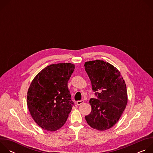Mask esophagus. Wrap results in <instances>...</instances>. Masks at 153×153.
<instances>
[{
    "mask_svg": "<svg viewBox=\"0 0 153 153\" xmlns=\"http://www.w3.org/2000/svg\"><path fill=\"white\" fill-rule=\"evenodd\" d=\"M83 102H84V101H83V100H78V101H77L76 103H77V105H81L82 103H83Z\"/></svg>",
    "mask_w": 153,
    "mask_h": 153,
    "instance_id": "obj_1",
    "label": "esophagus"
}]
</instances>
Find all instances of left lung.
<instances>
[{
    "mask_svg": "<svg viewBox=\"0 0 153 153\" xmlns=\"http://www.w3.org/2000/svg\"><path fill=\"white\" fill-rule=\"evenodd\" d=\"M84 66L96 97L90 100L91 111L85 119L94 129H108L117 122L126 108L125 82L119 71L103 60L86 62Z\"/></svg>",
    "mask_w": 153,
    "mask_h": 153,
    "instance_id": "obj_1",
    "label": "left lung"
}]
</instances>
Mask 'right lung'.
<instances>
[{
  "label": "right lung",
  "instance_id": "1",
  "mask_svg": "<svg viewBox=\"0 0 153 153\" xmlns=\"http://www.w3.org/2000/svg\"><path fill=\"white\" fill-rule=\"evenodd\" d=\"M75 66L70 63L52 64L34 78L27 93V105L36 123L55 131L66 122L74 102L68 82Z\"/></svg>",
  "mask_w": 153,
  "mask_h": 153
}]
</instances>
